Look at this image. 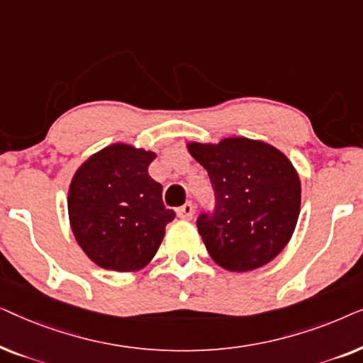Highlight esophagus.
<instances>
[{
    "label": "esophagus",
    "instance_id": "34e87169",
    "mask_svg": "<svg viewBox=\"0 0 363 363\" xmlns=\"http://www.w3.org/2000/svg\"><path fill=\"white\" fill-rule=\"evenodd\" d=\"M177 215L178 218H182V220H191L193 215H195V206H193L191 201H188L183 206L178 208Z\"/></svg>",
    "mask_w": 363,
    "mask_h": 363
}]
</instances>
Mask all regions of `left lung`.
Instances as JSON below:
<instances>
[{
    "instance_id": "1",
    "label": "left lung",
    "mask_w": 363,
    "mask_h": 363,
    "mask_svg": "<svg viewBox=\"0 0 363 363\" xmlns=\"http://www.w3.org/2000/svg\"><path fill=\"white\" fill-rule=\"evenodd\" d=\"M188 152L208 172L215 193V208L196 220L213 261L245 272L274 259L301 211V182L284 153L245 137L190 143Z\"/></svg>"
}]
</instances>
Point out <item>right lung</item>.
<instances>
[{
    "instance_id": "obj_1",
    "label": "right lung",
    "mask_w": 363,
    "mask_h": 363,
    "mask_svg": "<svg viewBox=\"0 0 363 363\" xmlns=\"http://www.w3.org/2000/svg\"><path fill=\"white\" fill-rule=\"evenodd\" d=\"M155 153L116 143L92 155L69 186V220L84 252L104 269H142L175 218L148 175Z\"/></svg>"
}]
</instances>
